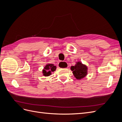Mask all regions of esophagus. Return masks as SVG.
Listing matches in <instances>:
<instances>
[{"mask_svg":"<svg viewBox=\"0 0 122 122\" xmlns=\"http://www.w3.org/2000/svg\"><path fill=\"white\" fill-rule=\"evenodd\" d=\"M58 66L60 68H67L68 67L67 63L65 61H61L58 65Z\"/></svg>","mask_w":122,"mask_h":122,"instance_id":"34e87169","label":"esophagus"}]
</instances>
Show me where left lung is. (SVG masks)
<instances>
[{
    "instance_id": "8db88e82",
    "label": "left lung",
    "mask_w": 122,
    "mask_h": 122,
    "mask_svg": "<svg viewBox=\"0 0 122 122\" xmlns=\"http://www.w3.org/2000/svg\"><path fill=\"white\" fill-rule=\"evenodd\" d=\"M71 70L73 71L74 76L78 80L83 78L87 74V67L81 61L76 62L74 66L71 67Z\"/></svg>"
}]
</instances>
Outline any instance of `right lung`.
Returning <instances> with one entry per match:
<instances>
[{
	"instance_id": "1",
	"label": "right lung",
	"mask_w": 122,
	"mask_h": 122,
	"mask_svg": "<svg viewBox=\"0 0 122 122\" xmlns=\"http://www.w3.org/2000/svg\"><path fill=\"white\" fill-rule=\"evenodd\" d=\"M56 69V67L53 64H48L42 70L43 75L44 76H49L51 74V72H54Z\"/></svg>"
}]
</instances>
